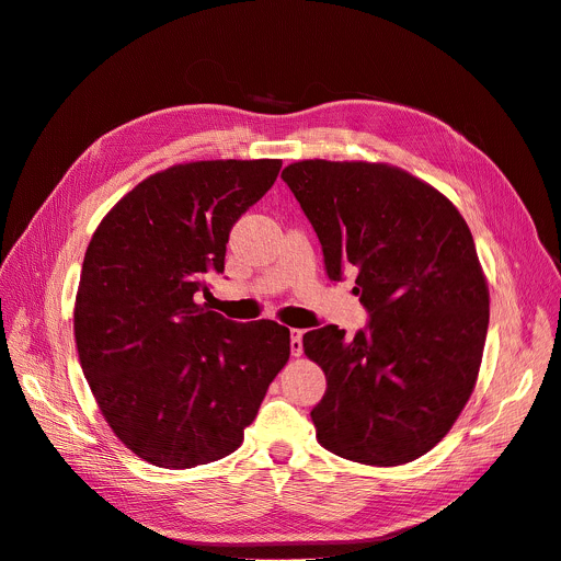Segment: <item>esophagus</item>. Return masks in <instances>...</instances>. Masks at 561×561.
<instances>
[{
  "label": "esophagus",
  "mask_w": 561,
  "mask_h": 561,
  "mask_svg": "<svg viewBox=\"0 0 561 561\" xmlns=\"http://www.w3.org/2000/svg\"><path fill=\"white\" fill-rule=\"evenodd\" d=\"M302 330H290V355L300 357L302 355Z\"/></svg>",
  "instance_id": "1"
}]
</instances>
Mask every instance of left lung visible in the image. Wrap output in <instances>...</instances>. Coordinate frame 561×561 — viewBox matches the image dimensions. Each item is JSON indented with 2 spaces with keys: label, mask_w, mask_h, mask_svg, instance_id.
<instances>
[{
  "label": "left lung",
  "mask_w": 561,
  "mask_h": 561,
  "mask_svg": "<svg viewBox=\"0 0 561 561\" xmlns=\"http://www.w3.org/2000/svg\"><path fill=\"white\" fill-rule=\"evenodd\" d=\"M282 180L318 233L330 279L357 268L352 293L370 313L345 339L325 325L302 339L328 377L316 438L368 466L430 453L476 389L489 328V286L457 206L389 163L309 159Z\"/></svg>",
  "instance_id": "8db88e82"
}]
</instances>
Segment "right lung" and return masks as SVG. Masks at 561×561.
I'll return each instance as SVG.
<instances>
[{
    "instance_id": "add662e5",
    "label": "right lung",
    "mask_w": 561,
    "mask_h": 561,
    "mask_svg": "<svg viewBox=\"0 0 561 561\" xmlns=\"http://www.w3.org/2000/svg\"><path fill=\"white\" fill-rule=\"evenodd\" d=\"M279 159L193 161L142 180L88 243L75 302L81 370L104 421L159 468L231 455L290 355L275 320L195 302L225 271L229 231L271 191Z\"/></svg>"
}]
</instances>
